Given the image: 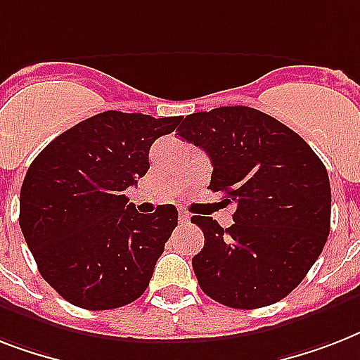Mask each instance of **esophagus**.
I'll return each instance as SVG.
<instances>
[{
    "instance_id": "1",
    "label": "esophagus",
    "mask_w": 360,
    "mask_h": 360,
    "mask_svg": "<svg viewBox=\"0 0 360 360\" xmlns=\"http://www.w3.org/2000/svg\"><path fill=\"white\" fill-rule=\"evenodd\" d=\"M188 220H191V217H188L186 213H183V211H179V222H181V224H185V222H188Z\"/></svg>"
}]
</instances>
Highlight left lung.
<instances>
[{
    "mask_svg": "<svg viewBox=\"0 0 360 360\" xmlns=\"http://www.w3.org/2000/svg\"><path fill=\"white\" fill-rule=\"evenodd\" d=\"M179 136L213 164V192L233 203V224L192 217L205 245L192 257L198 284L220 304L252 310L295 290L330 230V185L312 147L271 115L222 106L186 115Z\"/></svg>",
    "mask_w": 360,
    "mask_h": 360,
    "instance_id": "left-lung-1",
    "label": "left lung"
}]
</instances>
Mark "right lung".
Segmentation results:
<instances>
[{
    "instance_id": "obj_1",
    "label": "right lung",
    "mask_w": 360,
    "mask_h": 360,
    "mask_svg": "<svg viewBox=\"0 0 360 360\" xmlns=\"http://www.w3.org/2000/svg\"><path fill=\"white\" fill-rule=\"evenodd\" d=\"M179 121L110 110L65 130L31 162L20 228L42 278L70 304L112 310L147 290L177 209L141 214L124 191L147 174L153 141Z\"/></svg>"
}]
</instances>
